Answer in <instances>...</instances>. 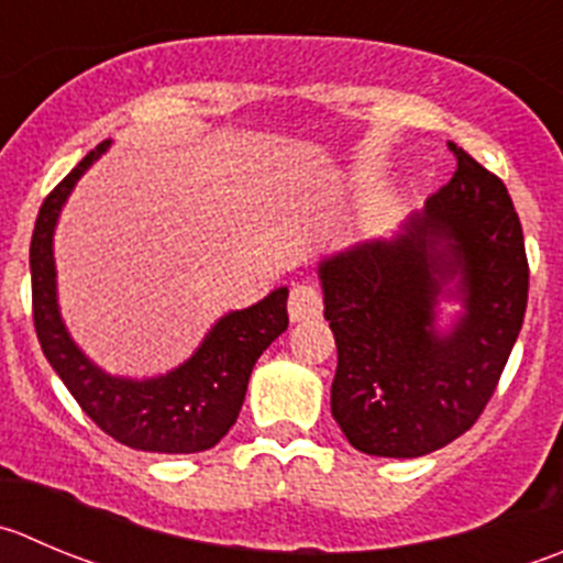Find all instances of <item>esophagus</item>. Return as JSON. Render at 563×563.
Segmentation results:
<instances>
[{
    "label": "esophagus",
    "instance_id": "obj_1",
    "mask_svg": "<svg viewBox=\"0 0 563 563\" xmlns=\"http://www.w3.org/2000/svg\"><path fill=\"white\" fill-rule=\"evenodd\" d=\"M288 316L291 321H308L321 316V294L313 286H297L288 297Z\"/></svg>",
    "mask_w": 563,
    "mask_h": 563
}]
</instances>
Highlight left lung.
<instances>
[{
	"mask_svg": "<svg viewBox=\"0 0 563 563\" xmlns=\"http://www.w3.org/2000/svg\"><path fill=\"white\" fill-rule=\"evenodd\" d=\"M454 178L390 236L319 261L335 335L332 418L371 456L415 460L487 407L528 305L522 225L504 181L449 143ZM461 310L442 324V305Z\"/></svg>",
	"mask_w": 563,
	"mask_h": 563,
	"instance_id": "8db88e82",
	"label": "left lung"
}]
</instances>
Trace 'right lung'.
Instances as JSON below:
<instances>
[{"instance_id": "add662e5", "label": "right lung", "mask_w": 563, "mask_h": 563, "mask_svg": "<svg viewBox=\"0 0 563 563\" xmlns=\"http://www.w3.org/2000/svg\"><path fill=\"white\" fill-rule=\"evenodd\" d=\"M112 140L85 156L43 200L30 244L32 316L48 365L109 438L151 454L209 451L236 423L250 374L261 354L288 327V288L250 308L220 316L181 365L159 376H118L92 363L70 338L57 302L54 231L76 181L109 151Z\"/></svg>"}]
</instances>
